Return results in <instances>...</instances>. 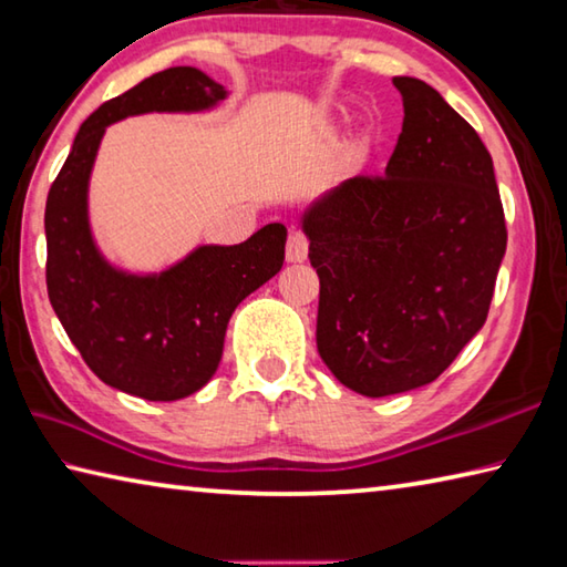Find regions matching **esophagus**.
<instances>
[{"label":"esophagus","instance_id":"obj_1","mask_svg":"<svg viewBox=\"0 0 567 567\" xmlns=\"http://www.w3.org/2000/svg\"><path fill=\"white\" fill-rule=\"evenodd\" d=\"M306 256H309V244H306V238L299 231H293L289 241H286V261L301 264L306 261Z\"/></svg>","mask_w":567,"mask_h":567}]
</instances>
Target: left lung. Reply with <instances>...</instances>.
<instances>
[{"instance_id": "1", "label": "left lung", "mask_w": 567, "mask_h": 567, "mask_svg": "<svg viewBox=\"0 0 567 567\" xmlns=\"http://www.w3.org/2000/svg\"><path fill=\"white\" fill-rule=\"evenodd\" d=\"M403 128L383 176H355L306 208L321 281L316 346L346 389L409 393L449 369L491 309L505 256L493 158L421 79L393 76Z\"/></svg>"}]
</instances>
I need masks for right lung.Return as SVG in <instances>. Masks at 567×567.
Instances as JSON below:
<instances>
[{"label": "right lung", "instance_id": "obj_1", "mask_svg": "<svg viewBox=\"0 0 567 567\" xmlns=\"http://www.w3.org/2000/svg\"><path fill=\"white\" fill-rule=\"evenodd\" d=\"M228 96L196 66H172L96 109L49 188L47 291L89 369L144 401L186 399L212 381L226 326L248 293L284 266L286 226L266 224L244 244H198L162 271L109 261L89 216V182L106 126L138 114H202Z\"/></svg>", "mask_w": 567, "mask_h": 567}]
</instances>
